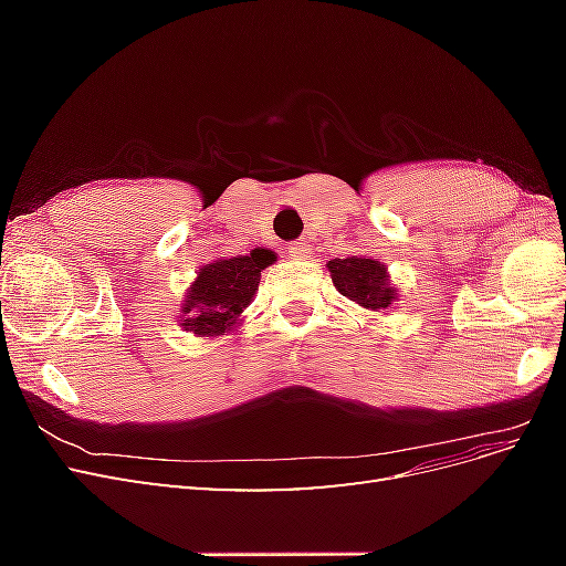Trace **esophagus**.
<instances>
[{
	"mask_svg": "<svg viewBox=\"0 0 566 566\" xmlns=\"http://www.w3.org/2000/svg\"><path fill=\"white\" fill-rule=\"evenodd\" d=\"M287 254L293 256V260H304V256L310 254V245H306V243H290Z\"/></svg>",
	"mask_w": 566,
	"mask_h": 566,
	"instance_id": "34e87169",
	"label": "esophagus"
}]
</instances>
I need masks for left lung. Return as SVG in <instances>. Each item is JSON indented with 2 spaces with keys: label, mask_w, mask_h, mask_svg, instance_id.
<instances>
[{
  "label": "left lung",
  "mask_w": 566,
  "mask_h": 566,
  "mask_svg": "<svg viewBox=\"0 0 566 566\" xmlns=\"http://www.w3.org/2000/svg\"><path fill=\"white\" fill-rule=\"evenodd\" d=\"M328 271L337 293L364 306V310L385 312L391 302H397V287L389 283L387 266L378 260L354 254L347 260H331Z\"/></svg>",
  "instance_id": "left-lung-1"
}]
</instances>
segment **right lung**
Wrapping results in <instances>:
<instances>
[{"label":"right lung","instance_id":"obj_1","mask_svg":"<svg viewBox=\"0 0 566 566\" xmlns=\"http://www.w3.org/2000/svg\"><path fill=\"white\" fill-rule=\"evenodd\" d=\"M273 262H276V254L256 248L250 254L214 260L198 269V276L186 290L181 306L179 318L184 331H191L198 337L229 333L252 302L262 271Z\"/></svg>","mask_w":566,"mask_h":566}]
</instances>
